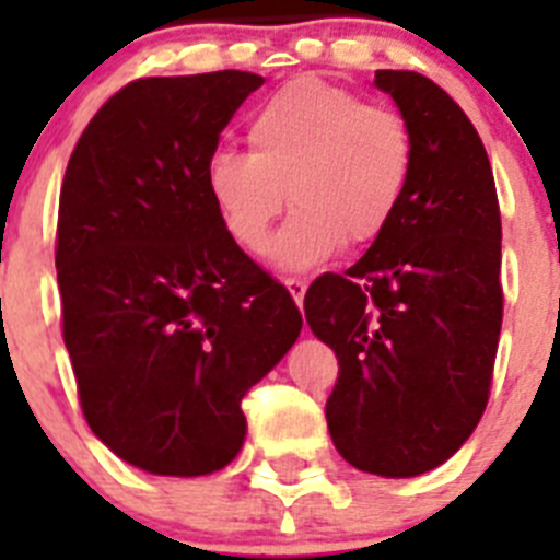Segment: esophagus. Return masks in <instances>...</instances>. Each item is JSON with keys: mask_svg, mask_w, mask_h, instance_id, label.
<instances>
[{"mask_svg": "<svg viewBox=\"0 0 560 560\" xmlns=\"http://www.w3.org/2000/svg\"><path fill=\"white\" fill-rule=\"evenodd\" d=\"M285 289H289V294L294 296V303L303 308V300H305V291H308V283H305V280H296V277H289V280H285Z\"/></svg>", "mask_w": 560, "mask_h": 560, "instance_id": "obj_1", "label": "esophagus"}]
</instances>
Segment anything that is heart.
Instances as JSON below:
<instances>
[{
  "mask_svg": "<svg viewBox=\"0 0 560 560\" xmlns=\"http://www.w3.org/2000/svg\"><path fill=\"white\" fill-rule=\"evenodd\" d=\"M246 142L249 153H212L207 196L232 241L249 252L269 246L291 199L296 210L271 255L289 271L319 266L345 241L361 246L384 235L415 173L407 117L319 78L266 97L252 112Z\"/></svg>",
  "mask_w": 560,
  "mask_h": 560,
  "instance_id": "obj_1",
  "label": "heart"
}]
</instances>
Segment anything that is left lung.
<instances>
[{
    "instance_id": "left-lung-1",
    "label": "left lung",
    "mask_w": 560,
    "mask_h": 560,
    "mask_svg": "<svg viewBox=\"0 0 560 560\" xmlns=\"http://www.w3.org/2000/svg\"><path fill=\"white\" fill-rule=\"evenodd\" d=\"M375 86L412 128V182L384 235L345 275L311 283L305 319L339 359L325 404L336 452L404 479L446 463L485 412L502 330V221L463 108L407 69H378Z\"/></svg>"
}]
</instances>
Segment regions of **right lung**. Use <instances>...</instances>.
I'll list each match as a JSON object with an SVG mask.
<instances>
[{
	"mask_svg": "<svg viewBox=\"0 0 560 560\" xmlns=\"http://www.w3.org/2000/svg\"><path fill=\"white\" fill-rule=\"evenodd\" d=\"M255 72L142 78L69 156L56 269L63 345L103 446L160 477L237 457L241 398L291 350L303 316L221 224L205 167Z\"/></svg>",
	"mask_w": 560,
	"mask_h": 560,
	"instance_id": "right-lung-1",
	"label": "right lung"
}]
</instances>
